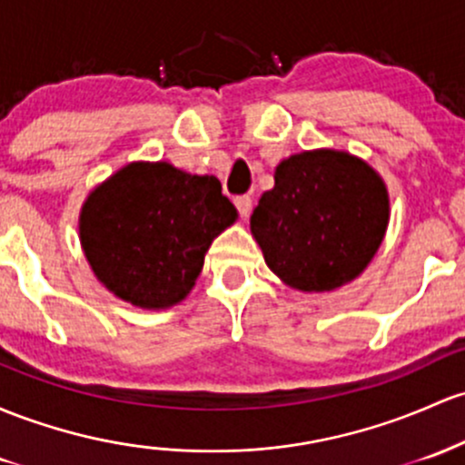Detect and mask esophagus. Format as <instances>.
Segmentation results:
<instances>
[{"mask_svg": "<svg viewBox=\"0 0 465 465\" xmlns=\"http://www.w3.org/2000/svg\"><path fill=\"white\" fill-rule=\"evenodd\" d=\"M233 203H236L241 216L247 218L249 212H252V198H249V196H236V198H233Z\"/></svg>", "mask_w": 465, "mask_h": 465, "instance_id": "1", "label": "esophagus"}]
</instances>
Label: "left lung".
I'll use <instances>...</instances> for the list:
<instances>
[{
	"label": "left lung",
	"instance_id": "1",
	"mask_svg": "<svg viewBox=\"0 0 465 465\" xmlns=\"http://www.w3.org/2000/svg\"><path fill=\"white\" fill-rule=\"evenodd\" d=\"M273 178L249 221L267 267L302 293L353 282L389 229L380 172L351 152L320 147L282 158Z\"/></svg>",
	"mask_w": 465,
	"mask_h": 465
}]
</instances>
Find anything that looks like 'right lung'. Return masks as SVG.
<instances>
[{"label": "right lung", "instance_id": "obj_1", "mask_svg": "<svg viewBox=\"0 0 465 465\" xmlns=\"http://www.w3.org/2000/svg\"><path fill=\"white\" fill-rule=\"evenodd\" d=\"M236 218L216 176L190 174L167 161H132L88 193L79 241L110 293L161 311L190 295L213 238Z\"/></svg>", "mask_w": 465, "mask_h": 465}]
</instances>
